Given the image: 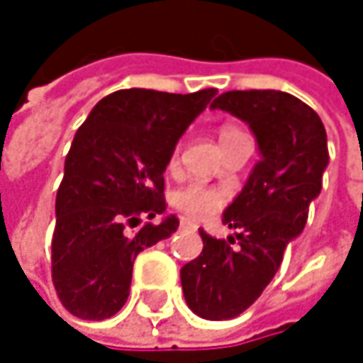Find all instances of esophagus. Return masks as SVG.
I'll list each match as a JSON object with an SVG mask.
<instances>
[{
	"label": "esophagus",
	"mask_w": 363,
	"mask_h": 363,
	"mask_svg": "<svg viewBox=\"0 0 363 363\" xmlns=\"http://www.w3.org/2000/svg\"><path fill=\"white\" fill-rule=\"evenodd\" d=\"M179 227H181V229H191V231H195V229H197V225H195L193 220H189V218H181Z\"/></svg>",
	"instance_id": "34e87169"
}]
</instances>
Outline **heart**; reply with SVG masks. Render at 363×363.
<instances>
[{
  "label": "heart",
  "instance_id": "heart-1",
  "mask_svg": "<svg viewBox=\"0 0 363 363\" xmlns=\"http://www.w3.org/2000/svg\"><path fill=\"white\" fill-rule=\"evenodd\" d=\"M231 132V130H225ZM223 132V134H225ZM227 201V193L216 186L191 182L172 193V206L189 218H206L216 214Z\"/></svg>",
  "mask_w": 363,
  "mask_h": 363
}]
</instances>
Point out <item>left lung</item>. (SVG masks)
Returning <instances> with one entry per match:
<instances>
[{"label":"left lung","mask_w":363,"mask_h":363,"mask_svg":"<svg viewBox=\"0 0 363 363\" xmlns=\"http://www.w3.org/2000/svg\"><path fill=\"white\" fill-rule=\"evenodd\" d=\"M212 109L246 121L260 151L242 193L223 214L238 233L216 240L199 229L203 250L181 269L189 309L220 322L244 313L277 273L286 246L305 229L330 157L320 115L288 92L233 90Z\"/></svg>","instance_id":"left-lung-1"}]
</instances>
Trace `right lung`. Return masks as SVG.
<instances>
[{"label":"right lung","instance_id":"obj_1","mask_svg":"<svg viewBox=\"0 0 363 363\" xmlns=\"http://www.w3.org/2000/svg\"><path fill=\"white\" fill-rule=\"evenodd\" d=\"M216 88L170 94L117 90L75 132L56 193L52 281L62 307L82 320H107L128 301L138 252L170 238L177 216L160 225L140 216L166 212L164 172L191 121Z\"/></svg>","mask_w":363,"mask_h":363}]
</instances>
